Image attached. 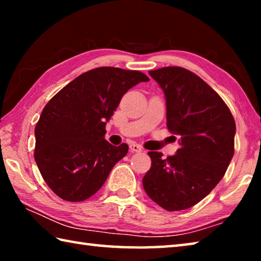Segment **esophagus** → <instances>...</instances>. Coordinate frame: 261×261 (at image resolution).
I'll use <instances>...</instances> for the list:
<instances>
[{
  "label": "esophagus",
  "instance_id": "obj_1",
  "mask_svg": "<svg viewBox=\"0 0 261 261\" xmlns=\"http://www.w3.org/2000/svg\"><path fill=\"white\" fill-rule=\"evenodd\" d=\"M130 149H131L132 152L139 153V152L143 151V147H141L140 145H138V144H131V145H130Z\"/></svg>",
  "mask_w": 261,
  "mask_h": 261
}]
</instances>
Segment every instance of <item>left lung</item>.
<instances>
[{"mask_svg": "<svg viewBox=\"0 0 261 261\" xmlns=\"http://www.w3.org/2000/svg\"><path fill=\"white\" fill-rule=\"evenodd\" d=\"M166 96L167 127L180 137L175 155L152 160L143 185L169 212L198 204L226 174L233 155L236 124L228 106L200 77L180 67L149 71Z\"/></svg>", "mask_w": 261, "mask_h": 261, "instance_id": "1", "label": "left lung"}]
</instances>
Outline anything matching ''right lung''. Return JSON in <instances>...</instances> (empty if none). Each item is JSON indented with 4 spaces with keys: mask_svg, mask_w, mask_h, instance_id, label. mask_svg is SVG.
Here are the masks:
<instances>
[{
    "mask_svg": "<svg viewBox=\"0 0 261 261\" xmlns=\"http://www.w3.org/2000/svg\"><path fill=\"white\" fill-rule=\"evenodd\" d=\"M149 78L136 70L101 67L84 72L49 100L35 125L34 160L56 196L83 201L99 191L129 146L105 139L122 96Z\"/></svg>",
    "mask_w": 261,
    "mask_h": 261,
    "instance_id": "add662e5",
    "label": "right lung"
}]
</instances>
